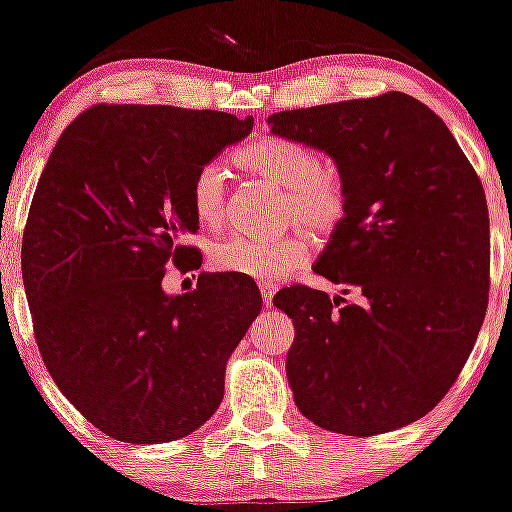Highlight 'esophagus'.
<instances>
[{"instance_id":"1","label":"esophagus","mask_w":512,"mask_h":512,"mask_svg":"<svg viewBox=\"0 0 512 512\" xmlns=\"http://www.w3.org/2000/svg\"><path fill=\"white\" fill-rule=\"evenodd\" d=\"M260 291H262V301H264V305H272V298H274V293H276V284H260Z\"/></svg>"}]
</instances>
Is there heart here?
Returning a JSON list of instances; mask_svg holds the SVG:
<instances>
[{
	"label": "heart",
	"instance_id": "b5f03b06",
	"mask_svg": "<svg viewBox=\"0 0 512 512\" xmlns=\"http://www.w3.org/2000/svg\"><path fill=\"white\" fill-rule=\"evenodd\" d=\"M238 163L281 190L279 219L298 223L310 236L325 238L346 214V192L339 175L322 168L308 146L281 137H264L238 151ZM190 204L197 221L216 228L226 209V170L219 161L204 163L190 187ZM211 264L219 272L245 279L274 281L301 267L308 257V240L301 233H281L276 238L228 236L211 248Z\"/></svg>",
	"mask_w": 512,
	"mask_h": 512
}]
</instances>
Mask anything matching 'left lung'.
<instances>
[{
	"instance_id": "left-lung-1",
	"label": "left lung",
	"mask_w": 512,
	"mask_h": 512,
	"mask_svg": "<svg viewBox=\"0 0 512 512\" xmlns=\"http://www.w3.org/2000/svg\"><path fill=\"white\" fill-rule=\"evenodd\" d=\"M322 151L346 192L315 274L354 303L291 286L274 305L296 327L286 378L315 426L375 436L421 419L469 358L489 303L484 187L445 122L390 91L267 117Z\"/></svg>"
}]
</instances>
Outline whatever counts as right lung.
I'll return each mask as SVG.
<instances>
[{"label": "right lung", "instance_id": "right-lung-1", "mask_svg": "<svg viewBox=\"0 0 512 512\" xmlns=\"http://www.w3.org/2000/svg\"><path fill=\"white\" fill-rule=\"evenodd\" d=\"M252 117L173 105H93L62 132L28 211L21 272L52 380L122 443L190 436L223 399L226 361L262 310L245 276L202 272L170 296L166 267H202L197 170Z\"/></svg>", "mask_w": 512, "mask_h": 512}]
</instances>
